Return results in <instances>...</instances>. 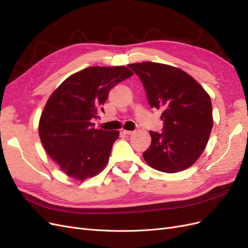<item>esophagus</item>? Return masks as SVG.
Returning a JSON list of instances; mask_svg holds the SVG:
<instances>
[{
  "mask_svg": "<svg viewBox=\"0 0 248 248\" xmlns=\"http://www.w3.org/2000/svg\"><path fill=\"white\" fill-rule=\"evenodd\" d=\"M124 134H127V136H131V134H133L134 131H131V130H123L122 131Z\"/></svg>",
  "mask_w": 248,
  "mask_h": 248,
  "instance_id": "obj_1",
  "label": "esophagus"
}]
</instances>
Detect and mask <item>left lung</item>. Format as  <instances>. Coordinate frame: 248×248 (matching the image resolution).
Wrapping results in <instances>:
<instances>
[{"label":"left lung","instance_id":"1","mask_svg":"<svg viewBox=\"0 0 248 248\" xmlns=\"http://www.w3.org/2000/svg\"><path fill=\"white\" fill-rule=\"evenodd\" d=\"M144 85L151 108L163 110L162 132L150 131L151 145L142 153L150 167L177 172L202 155L213 127L210 96L183 70L166 64H129Z\"/></svg>","mask_w":248,"mask_h":248}]
</instances>
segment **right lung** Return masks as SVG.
I'll list each match as a JSON object with an SVG mask.
<instances>
[{
	"label": "right lung",
	"instance_id": "obj_1",
	"mask_svg": "<svg viewBox=\"0 0 248 248\" xmlns=\"http://www.w3.org/2000/svg\"><path fill=\"white\" fill-rule=\"evenodd\" d=\"M132 74L124 66L88 67L66 78L50 95L41 114L39 137L67 176L82 181L107 166L119 131L95 129L91 121L103 111L111 88Z\"/></svg>",
	"mask_w": 248,
	"mask_h": 248
}]
</instances>
